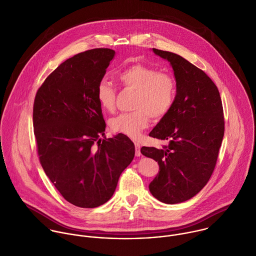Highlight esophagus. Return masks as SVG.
<instances>
[{"label":"esophagus","instance_id":"esophagus-1","mask_svg":"<svg viewBox=\"0 0 256 256\" xmlns=\"http://www.w3.org/2000/svg\"><path fill=\"white\" fill-rule=\"evenodd\" d=\"M134 146H136V156H140L142 154H140V144L136 142Z\"/></svg>","mask_w":256,"mask_h":256}]
</instances>
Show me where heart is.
Returning <instances> with one entry per match:
<instances>
[{"mask_svg":"<svg viewBox=\"0 0 256 256\" xmlns=\"http://www.w3.org/2000/svg\"><path fill=\"white\" fill-rule=\"evenodd\" d=\"M118 80L128 90L136 92L132 112L120 114L110 120V126L114 132L136 138L152 120H162L172 108L176 96V82L174 78L158 68L134 64L118 76ZM116 90L104 80L96 88V98L100 106L112 112L114 108Z\"/></svg>","mask_w":256,"mask_h":256,"instance_id":"b5f03b06","label":"heart"}]
</instances>
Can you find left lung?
<instances>
[{"mask_svg": "<svg viewBox=\"0 0 256 256\" xmlns=\"http://www.w3.org/2000/svg\"><path fill=\"white\" fill-rule=\"evenodd\" d=\"M152 50L170 62L176 96L170 112L150 132L168 146H142L140 152L160 166L150 184L152 194L176 204L194 198L210 180L224 134V108L218 86L202 70L176 54Z\"/></svg>", "mask_w": 256, "mask_h": 256, "instance_id": "1", "label": "left lung"}]
</instances>
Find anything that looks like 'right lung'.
Segmentation results:
<instances>
[{
	"label": "right lung",
	"instance_id": "1",
	"mask_svg": "<svg viewBox=\"0 0 256 256\" xmlns=\"http://www.w3.org/2000/svg\"><path fill=\"white\" fill-rule=\"evenodd\" d=\"M116 52L92 48L62 62L38 90L32 124L40 162L70 204L94 208L114 194L134 156L124 134L104 136L96 88Z\"/></svg>",
	"mask_w": 256,
	"mask_h": 256
}]
</instances>
